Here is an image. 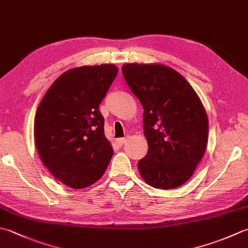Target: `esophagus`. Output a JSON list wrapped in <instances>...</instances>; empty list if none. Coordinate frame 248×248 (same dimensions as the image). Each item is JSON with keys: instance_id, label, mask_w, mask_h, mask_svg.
<instances>
[{"instance_id": "obj_1", "label": "esophagus", "mask_w": 248, "mask_h": 248, "mask_svg": "<svg viewBox=\"0 0 248 248\" xmlns=\"http://www.w3.org/2000/svg\"><path fill=\"white\" fill-rule=\"evenodd\" d=\"M125 142V139L124 138H121V139H117L116 140V143H117L119 146H123L124 143Z\"/></svg>"}]
</instances>
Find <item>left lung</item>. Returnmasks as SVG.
<instances>
[{"label": "left lung", "instance_id": "left-lung-1", "mask_svg": "<svg viewBox=\"0 0 248 248\" xmlns=\"http://www.w3.org/2000/svg\"><path fill=\"white\" fill-rule=\"evenodd\" d=\"M129 88L144 108L147 155L138 163L150 186H182L195 172L207 145L208 120L196 91L184 77L162 64L123 65Z\"/></svg>", "mask_w": 248, "mask_h": 248}]
</instances>
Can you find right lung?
I'll use <instances>...</instances> for the list:
<instances>
[{
  "mask_svg": "<svg viewBox=\"0 0 248 248\" xmlns=\"http://www.w3.org/2000/svg\"><path fill=\"white\" fill-rule=\"evenodd\" d=\"M117 73L114 64L66 71L38 105L34 120L38 155L48 171L71 188L99 181L113 157L99 105Z\"/></svg>",
  "mask_w": 248,
  "mask_h": 248,
  "instance_id": "right-lung-1",
  "label": "right lung"
}]
</instances>
